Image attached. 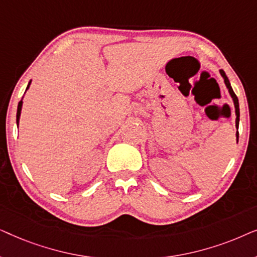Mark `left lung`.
<instances>
[{
	"label": "left lung",
	"instance_id": "8db88e82",
	"mask_svg": "<svg viewBox=\"0 0 257 257\" xmlns=\"http://www.w3.org/2000/svg\"><path fill=\"white\" fill-rule=\"evenodd\" d=\"M220 73H221V76L223 77L224 84H226L227 89H228V91H229L231 98H233L234 106H235V114H236V120H235V124H236V128H238V122H240V107H238V99H237L236 94L234 93L233 89H231L230 83H229V79H228V77L226 76V73H224L223 70H220ZM236 140H238V132H236Z\"/></svg>",
	"mask_w": 257,
	"mask_h": 257
}]
</instances>
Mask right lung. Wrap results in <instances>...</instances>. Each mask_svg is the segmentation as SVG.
Instances as JSON below:
<instances>
[{
  "instance_id": "add662e5",
  "label": "right lung",
  "mask_w": 257,
  "mask_h": 257,
  "mask_svg": "<svg viewBox=\"0 0 257 257\" xmlns=\"http://www.w3.org/2000/svg\"><path fill=\"white\" fill-rule=\"evenodd\" d=\"M30 83H31V80L29 82V84H28V86H27V90L29 89V86H30ZM26 90V91H27ZM22 104H23V101L21 100L20 103H19V106H17V114H16V122H17V126H19V122H20V115H21V110H22Z\"/></svg>"
}]
</instances>
